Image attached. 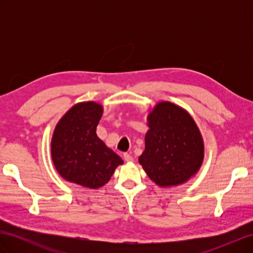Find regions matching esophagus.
I'll return each mask as SVG.
<instances>
[{
  "instance_id": "1",
  "label": "esophagus",
  "mask_w": 253,
  "mask_h": 253,
  "mask_svg": "<svg viewBox=\"0 0 253 253\" xmlns=\"http://www.w3.org/2000/svg\"><path fill=\"white\" fill-rule=\"evenodd\" d=\"M124 158H125L126 162H127V163H131L132 160H133L132 155L128 154V153H125V154H124Z\"/></svg>"
}]
</instances>
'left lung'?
<instances>
[{
	"label": "left lung",
	"mask_w": 253,
	"mask_h": 253,
	"mask_svg": "<svg viewBox=\"0 0 253 253\" xmlns=\"http://www.w3.org/2000/svg\"><path fill=\"white\" fill-rule=\"evenodd\" d=\"M149 131L139 164L159 187L178 186L197 173L204 140L195 121L180 106L158 102L148 115Z\"/></svg>",
	"instance_id": "obj_1"
}]
</instances>
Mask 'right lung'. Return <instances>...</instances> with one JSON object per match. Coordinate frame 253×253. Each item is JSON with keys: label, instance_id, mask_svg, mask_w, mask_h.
<instances>
[{"label": "right lung", "instance_id": "right-lung-1", "mask_svg": "<svg viewBox=\"0 0 253 253\" xmlns=\"http://www.w3.org/2000/svg\"><path fill=\"white\" fill-rule=\"evenodd\" d=\"M102 113L101 104L80 102L68 110L57 124L51 138V159L65 180L98 189L124 164L96 134Z\"/></svg>", "mask_w": 253, "mask_h": 253}]
</instances>
